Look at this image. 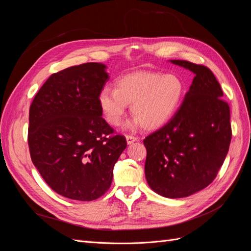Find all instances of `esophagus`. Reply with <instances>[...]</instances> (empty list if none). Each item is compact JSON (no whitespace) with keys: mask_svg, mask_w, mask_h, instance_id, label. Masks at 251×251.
Masks as SVG:
<instances>
[{"mask_svg":"<svg viewBox=\"0 0 251 251\" xmlns=\"http://www.w3.org/2000/svg\"><path fill=\"white\" fill-rule=\"evenodd\" d=\"M126 143H127V144H132V143H134L135 141L138 140L137 137H134V136H132V135H126Z\"/></svg>","mask_w":251,"mask_h":251,"instance_id":"obj_1","label":"esophagus"}]
</instances>
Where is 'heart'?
Returning <instances> with one entry per match:
<instances>
[{
  "label": "heart",
  "instance_id": "obj_1",
  "mask_svg": "<svg viewBox=\"0 0 251 251\" xmlns=\"http://www.w3.org/2000/svg\"><path fill=\"white\" fill-rule=\"evenodd\" d=\"M116 89L103 87L98 103L105 120L112 126L121 125L128 103L134 115L127 128L143 126L153 130L175 115L185 93L184 81L176 73L139 71L116 80Z\"/></svg>",
  "mask_w": 251,
  "mask_h": 251
}]
</instances>
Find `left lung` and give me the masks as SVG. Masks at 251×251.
I'll return each instance as SVG.
<instances>
[{
  "instance_id": "obj_1",
  "label": "left lung",
  "mask_w": 251,
  "mask_h": 251,
  "mask_svg": "<svg viewBox=\"0 0 251 251\" xmlns=\"http://www.w3.org/2000/svg\"><path fill=\"white\" fill-rule=\"evenodd\" d=\"M172 64L195 74L181 107L160 130L143 140L149 186L165 198L191 196L208 186L221 168L231 140L229 105L207 67L186 60Z\"/></svg>"
}]
</instances>
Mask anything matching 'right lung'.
<instances>
[{
    "label": "right lung",
    "mask_w": 251,
    "mask_h": 251,
    "mask_svg": "<svg viewBox=\"0 0 251 251\" xmlns=\"http://www.w3.org/2000/svg\"><path fill=\"white\" fill-rule=\"evenodd\" d=\"M107 66L88 63L52 74L29 110L31 160L60 196L92 201L108 191L113 169L126 148L101 117L98 94L109 80Z\"/></svg>",
    "instance_id": "add662e5"
}]
</instances>
